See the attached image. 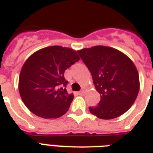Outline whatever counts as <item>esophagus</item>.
<instances>
[{
	"mask_svg": "<svg viewBox=\"0 0 153 153\" xmlns=\"http://www.w3.org/2000/svg\"><path fill=\"white\" fill-rule=\"evenodd\" d=\"M84 93H85V91H84L83 90H82V91H80L79 92V95H83Z\"/></svg>",
	"mask_w": 153,
	"mask_h": 153,
	"instance_id": "obj_1",
	"label": "esophagus"
}]
</instances>
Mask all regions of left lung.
Instances as JSON below:
<instances>
[{
	"label": "left lung",
	"instance_id": "left-lung-1",
	"mask_svg": "<svg viewBox=\"0 0 153 153\" xmlns=\"http://www.w3.org/2000/svg\"><path fill=\"white\" fill-rule=\"evenodd\" d=\"M78 52L91 71L101 96L97 106H90V112L105 120L125 114L134 103L140 90L139 74L133 61L110 47L94 46Z\"/></svg>",
	"mask_w": 153,
	"mask_h": 153
}]
</instances>
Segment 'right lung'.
I'll use <instances>...</instances> for the list:
<instances>
[{
	"mask_svg": "<svg viewBox=\"0 0 153 153\" xmlns=\"http://www.w3.org/2000/svg\"><path fill=\"white\" fill-rule=\"evenodd\" d=\"M80 59L71 48L47 47L30 55L23 65L18 88L30 111L43 118H58L67 112L74 94L66 90L65 71Z\"/></svg>",
	"mask_w": 153,
	"mask_h": 153,
	"instance_id": "1",
	"label": "right lung"
}]
</instances>
